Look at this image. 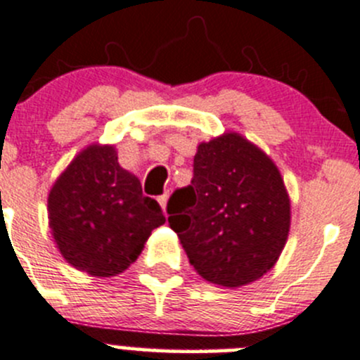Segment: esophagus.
Returning a JSON list of instances; mask_svg holds the SVG:
<instances>
[{
  "instance_id": "34e87169",
  "label": "esophagus",
  "mask_w": 360,
  "mask_h": 360,
  "mask_svg": "<svg viewBox=\"0 0 360 360\" xmlns=\"http://www.w3.org/2000/svg\"><path fill=\"white\" fill-rule=\"evenodd\" d=\"M168 199H169L168 192H166V194H162V195H159V198H158L159 205H161V208L165 210V213H166V205H168Z\"/></svg>"
}]
</instances>
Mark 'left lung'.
<instances>
[{"instance_id":"obj_1","label":"left lung","mask_w":360,"mask_h":360,"mask_svg":"<svg viewBox=\"0 0 360 360\" xmlns=\"http://www.w3.org/2000/svg\"><path fill=\"white\" fill-rule=\"evenodd\" d=\"M168 213L195 271L229 289L268 273L290 229V199L278 168L238 133L198 145L191 185L173 192Z\"/></svg>"}]
</instances>
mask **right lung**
I'll list each match as a JSON object with an SVG mask.
<instances>
[{"instance_id": "add662e5", "label": "right lung", "mask_w": 360, "mask_h": 360, "mask_svg": "<svg viewBox=\"0 0 360 360\" xmlns=\"http://www.w3.org/2000/svg\"><path fill=\"white\" fill-rule=\"evenodd\" d=\"M112 145H89L52 185L49 226L63 257L92 276L129 268L155 227L166 222L155 199L120 168Z\"/></svg>"}]
</instances>
